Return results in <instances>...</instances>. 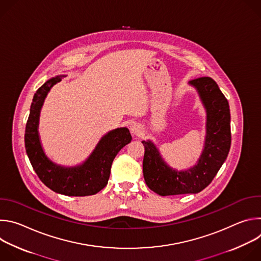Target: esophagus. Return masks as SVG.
<instances>
[{
  "mask_svg": "<svg viewBox=\"0 0 261 261\" xmlns=\"http://www.w3.org/2000/svg\"><path fill=\"white\" fill-rule=\"evenodd\" d=\"M130 130H131V133H133L134 135H137V136L142 132V128H141L140 125L137 124V123L132 124L131 127H130Z\"/></svg>",
  "mask_w": 261,
  "mask_h": 261,
  "instance_id": "esophagus-1",
  "label": "esophagus"
}]
</instances>
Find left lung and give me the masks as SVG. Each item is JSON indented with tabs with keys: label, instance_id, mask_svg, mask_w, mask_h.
Segmentation results:
<instances>
[{
	"label": "left lung",
	"instance_id": "1",
	"mask_svg": "<svg viewBox=\"0 0 261 261\" xmlns=\"http://www.w3.org/2000/svg\"><path fill=\"white\" fill-rule=\"evenodd\" d=\"M200 97L206 110V134L203 151L197 164L177 171L162 159L151 140H143V177L147 187L161 196L198 193L211 184L227 158L231 143L230 111L225 96L211 77L189 83Z\"/></svg>",
	"mask_w": 261,
	"mask_h": 261
}]
</instances>
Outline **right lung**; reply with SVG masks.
Segmentation results:
<instances>
[{
    "instance_id": "add662e5",
    "label": "right lung",
    "mask_w": 261,
    "mask_h": 261,
    "mask_svg": "<svg viewBox=\"0 0 261 261\" xmlns=\"http://www.w3.org/2000/svg\"><path fill=\"white\" fill-rule=\"evenodd\" d=\"M62 77L56 76L47 81L34 95L25 126V151L37 175L54 192L67 196L94 195L107 185L115 157L131 141L132 136L125 127L108 132L98 142L90 157L79 166L64 167L50 161L45 156L39 139V116L47 93Z\"/></svg>"
}]
</instances>
